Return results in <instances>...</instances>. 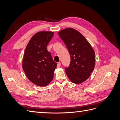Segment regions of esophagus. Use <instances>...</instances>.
<instances>
[{
    "label": "esophagus",
    "instance_id": "34e87169",
    "mask_svg": "<svg viewBox=\"0 0 120 120\" xmlns=\"http://www.w3.org/2000/svg\"><path fill=\"white\" fill-rule=\"evenodd\" d=\"M60 66H61V63H57V68H60Z\"/></svg>",
    "mask_w": 120,
    "mask_h": 120
}]
</instances>
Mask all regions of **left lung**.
Returning <instances> with one entry per match:
<instances>
[{"mask_svg": "<svg viewBox=\"0 0 120 120\" xmlns=\"http://www.w3.org/2000/svg\"><path fill=\"white\" fill-rule=\"evenodd\" d=\"M68 48L71 62L65 68L69 79L74 83L85 81L94 70L95 53L89 42L79 32L68 28L58 33Z\"/></svg>", "mask_w": 120, "mask_h": 120, "instance_id": "obj_1", "label": "left lung"}]
</instances>
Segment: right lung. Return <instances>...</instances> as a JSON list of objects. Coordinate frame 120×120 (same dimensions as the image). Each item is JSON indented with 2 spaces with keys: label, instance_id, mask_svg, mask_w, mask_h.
Returning <instances> with one entry per match:
<instances>
[{
  "label": "right lung",
  "instance_id": "obj_1",
  "mask_svg": "<svg viewBox=\"0 0 120 120\" xmlns=\"http://www.w3.org/2000/svg\"><path fill=\"white\" fill-rule=\"evenodd\" d=\"M51 31H40L31 38L23 58L22 68L26 76L37 86H44L53 79L57 64L47 46L53 36Z\"/></svg>",
  "mask_w": 120,
  "mask_h": 120
}]
</instances>
